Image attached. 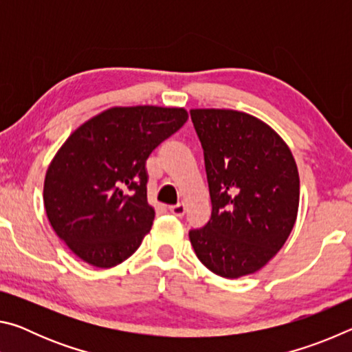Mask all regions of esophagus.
I'll return each instance as SVG.
<instances>
[{
  "label": "esophagus",
  "mask_w": 352,
  "mask_h": 352,
  "mask_svg": "<svg viewBox=\"0 0 352 352\" xmlns=\"http://www.w3.org/2000/svg\"><path fill=\"white\" fill-rule=\"evenodd\" d=\"M169 211L177 217H183L184 214H186V205H184V204L172 205V206H169Z\"/></svg>",
  "instance_id": "esophagus-1"
}]
</instances>
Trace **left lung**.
<instances>
[{"label":"left lung","instance_id":"1","mask_svg":"<svg viewBox=\"0 0 352 352\" xmlns=\"http://www.w3.org/2000/svg\"><path fill=\"white\" fill-rule=\"evenodd\" d=\"M212 205L189 239L201 264L223 278L262 269L287 241L300 177L287 144L265 122L236 110H190Z\"/></svg>","mask_w":352,"mask_h":352}]
</instances>
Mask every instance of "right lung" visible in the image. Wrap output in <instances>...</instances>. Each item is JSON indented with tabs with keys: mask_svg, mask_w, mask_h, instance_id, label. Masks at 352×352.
<instances>
[{
	"mask_svg": "<svg viewBox=\"0 0 352 352\" xmlns=\"http://www.w3.org/2000/svg\"><path fill=\"white\" fill-rule=\"evenodd\" d=\"M184 109L115 107L71 133L46 172L43 201L56 234L99 269L130 258L153 223L146 162L186 122Z\"/></svg>",
	"mask_w": 352,
	"mask_h": 352,
	"instance_id": "right-lung-1",
	"label": "right lung"
}]
</instances>
